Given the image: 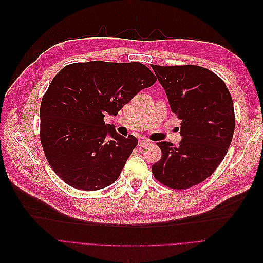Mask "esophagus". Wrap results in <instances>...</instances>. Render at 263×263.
I'll use <instances>...</instances> for the list:
<instances>
[{
  "mask_svg": "<svg viewBox=\"0 0 263 263\" xmlns=\"http://www.w3.org/2000/svg\"><path fill=\"white\" fill-rule=\"evenodd\" d=\"M150 144V140H148L147 138H142L141 140H139V147H144V146H148Z\"/></svg>",
  "mask_w": 263,
  "mask_h": 263,
  "instance_id": "esophagus-1",
  "label": "esophagus"
}]
</instances>
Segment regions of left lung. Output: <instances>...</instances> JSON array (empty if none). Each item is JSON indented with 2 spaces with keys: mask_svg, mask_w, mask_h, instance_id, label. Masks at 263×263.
Returning a JSON list of instances; mask_svg holds the SVG:
<instances>
[{
  "mask_svg": "<svg viewBox=\"0 0 263 263\" xmlns=\"http://www.w3.org/2000/svg\"><path fill=\"white\" fill-rule=\"evenodd\" d=\"M172 111L182 120L180 146L158 142L161 158L152 167L156 180L185 190L208 178L224 159L235 130L230 91L219 77L199 65H152Z\"/></svg>",
  "mask_w": 263,
  "mask_h": 263,
  "instance_id": "left-lung-1",
  "label": "left lung"
}]
</instances>
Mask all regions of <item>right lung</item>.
<instances>
[{
    "label": "right lung",
    "instance_id": "add662e5",
    "mask_svg": "<svg viewBox=\"0 0 263 263\" xmlns=\"http://www.w3.org/2000/svg\"><path fill=\"white\" fill-rule=\"evenodd\" d=\"M156 80L140 62L91 61L64 66L44 93L39 109V138L55 174L85 191L113 184L138 139L120 136L104 117L117 115Z\"/></svg>",
    "mask_w": 263,
    "mask_h": 263
}]
</instances>
